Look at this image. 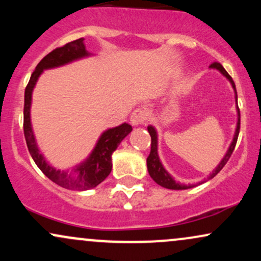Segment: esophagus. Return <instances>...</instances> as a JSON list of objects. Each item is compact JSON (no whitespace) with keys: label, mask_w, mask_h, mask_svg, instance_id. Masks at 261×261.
<instances>
[{"label":"esophagus","mask_w":261,"mask_h":261,"mask_svg":"<svg viewBox=\"0 0 261 261\" xmlns=\"http://www.w3.org/2000/svg\"><path fill=\"white\" fill-rule=\"evenodd\" d=\"M146 119H147V112L145 109H142V108L135 109L130 116V121L133 125L142 124V122L146 121Z\"/></svg>","instance_id":"34e87169"}]
</instances>
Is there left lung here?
I'll use <instances>...</instances> for the list:
<instances>
[{
    "mask_svg": "<svg viewBox=\"0 0 261 261\" xmlns=\"http://www.w3.org/2000/svg\"><path fill=\"white\" fill-rule=\"evenodd\" d=\"M210 67L217 68V70L220 71V72L222 73L223 76H226L227 79L229 80V82L232 83V87L234 88V92H236V85H234V82H233L232 77H230L228 72L224 70L223 66L221 65L220 62H214V64H211ZM236 99H237V92H236ZM237 109H238V122H237V128H236L234 137H233V141H232V143H230V146H229L228 151H227L226 155H224L223 160L221 161V163L216 167V169L212 172V174L208 176V179L214 178L215 175L220 173V170L222 169L224 166H226V163L228 162L230 155H232V153H233V151H234L237 140H238L239 128H241V113H239V108H237ZM147 130H148L149 135H151V152H149V155L147 157V169H148L149 175H151V178L153 179V180L157 182L158 185H161V187H163L166 189H172V190H184V189L195 187V185L179 184V182H176L174 179L170 176L169 173L163 168V166H162V163L160 161V157H158V153H157V133H155L153 126H148ZM202 182H205V181L199 182V184H202Z\"/></svg>",
    "mask_w": 261,
    "mask_h": 261,
    "instance_id": "8db88e82",
    "label": "left lung"
}]
</instances>
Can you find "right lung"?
<instances>
[{
    "label": "right lung",
    "instance_id": "add662e5",
    "mask_svg": "<svg viewBox=\"0 0 261 261\" xmlns=\"http://www.w3.org/2000/svg\"><path fill=\"white\" fill-rule=\"evenodd\" d=\"M85 39L80 38L77 40L67 43L64 46L56 47L51 53L47 54L45 58L39 62L35 67L34 72L32 73L31 80L25 87L24 92V120H23V128H24V137L28 146L29 153L34 160L39 169L44 173L50 180L70 190H88L99 185L104 179L112 172V154L118 148L119 143L121 142L128 134L133 131L131 125L121 124L120 126L109 128L100 136L98 140L94 149L87 158V161L73 168V173L61 172L50 166L43 154L39 152V148L35 142L34 134L31 124V104H32V92L34 89L35 83L41 72L47 68L58 67L68 64V62L86 58L89 54L86 50Z\"/></svg>",
    "mask_w": 261,
    "mask_h": 261
}]
</instances>
